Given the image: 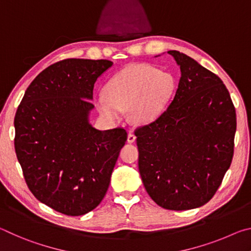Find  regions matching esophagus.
Segmentation results:
<instances>
[{
	"mask_svg": "<svg viewBox=\"0 0 251 251\" xmlns=\"http://www.w3.org/2000/svg\"><path fill=\"white\" fill-rule=\"evenodd\" d=\"M136 141V136L131 133V131H129L128 135H127V142L128 143H134Z\"/></svg>",
	"mask_w": 251,
	"mask_h": 251,
	"instance_id": "1",
	"label": "esophagus"
}]
</instances>
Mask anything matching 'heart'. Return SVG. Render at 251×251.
Wrapping results in <instances>:
<instances>
[{"instance_id": "obj_1", "label": "heart", "mask_w": 251, "mask_h": 251, "mask_svg": "<svg viewBox=\"0 0 251 251\" xmlns=\"http://www.w3.org/2000/svg\"><path fill=\"white\" fill-rule=\"evenodd\" d=\"M174 88L171 74L151 65L134 64L109 80L106 94L95 97V105L107 121L120 122L123 110L129 109L136 124H150L166 110Z\"/></svg>"}]
</instances>
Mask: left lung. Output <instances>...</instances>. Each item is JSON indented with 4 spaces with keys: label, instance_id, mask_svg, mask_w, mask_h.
I'll return each mask as SVG.
<instances>
[{
    "label": "left lung",
    "instance_id": "8db88e82",
    "mask_svg": "<svg viewBox=\"0 0 251 251\" xmlns=\"http://www.w3.org/2000/svg\"><path fill=\"white\" fill-rule=\"evenodd\" d=\"M168 54L180 66L179 84L163 115L135 129L138 169L157 205L188 210L210 201L230 167L236 109L217 75L184 53Z\"/></svg>",
    "mask_w": 251,
    "mask_h": 251
}]
</instances>
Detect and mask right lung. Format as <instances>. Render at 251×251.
<instances>
[{
	"mask_svg": "<svg viewBox=\"0 0 251 251\" xmlns=\"http://www.w3.org/2000/svg\"><path fill=\"white\" fill-rule=\"evenodd\" d=\"M108 59L67 58L29 84L14 118V146L24 179L41 202L67 216L100 205L125 145L123 127L99 130L88 123L96 79Z\"/></svg>",
	"mask_w": 251,
	"mask_h": 251,
	"instance_id": "1",
	"label": "right lung"
}]
</instances>
